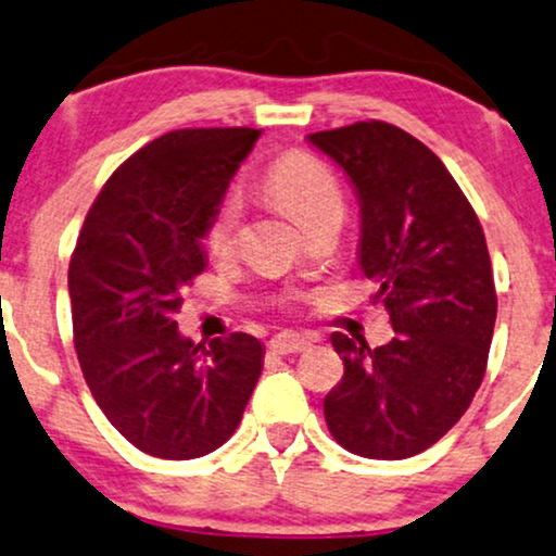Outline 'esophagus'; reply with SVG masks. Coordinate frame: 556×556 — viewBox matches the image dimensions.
Returning a JSON list of instances; mask_svg holds the SVG:
<instances>
[{
	"label": "esophagus",
	"instance_id": "1",
	"mask_svg": "<svg viewBox=\"0 0 556 556\" xmlns=\"http://www.w3.org/2000/svg\"><path fill=\"white\" fill-rule=\"evenodd\" d=\"M271 349L277 351V354H300V351L311 349V341H307L305 336L292 333V330H287V333L274 336V339H271Z\"/></svg>",
	"mask_w": 556,
	"mask_h": 556
}]
</instances>
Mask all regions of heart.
Returning <instances> with one entry per match:
<instances>
[{
  "mask_svg": "<svg viewBox=\"0 0 556 556\" xmlns=\"http://www.w3.org/2000/svg\"><path fill=\"white\" fill-rule=\"evenodd\" d=\"M264 189L302 228H311L315 220L330 213H341L343 207L341 185L333 168L307 151H287L271 161L264 174ZM241 215V197L228 192L205 228V249L210 254L217 258L233 254Z\"/></svg>",
  "mask_w": 556,
  "mask_h": 556,
  "instance_id": "1",
  "label": "heart"
}]
</instances>
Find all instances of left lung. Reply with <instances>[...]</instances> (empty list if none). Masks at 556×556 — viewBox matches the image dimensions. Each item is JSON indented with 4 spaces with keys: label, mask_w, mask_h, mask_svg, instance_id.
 <instances>
[{
    "label": "left lung",
    "mask_w": 556,
    "mask_h": 556,
    "mask_svg": "<svg viewBox=\"0 0 556 556\" xmlns=\"http://www.w3.org/2000/svg\"><path fill=\"white\" fill-rule=\"evenodd\" d=\"M307 140L356 189L359 266L397 333L377 349L330 336L343 377L323 400L328 431L351 454L407 459L465 416L482 384L497 315L482 226L441 159L395 125Z\"/></svg>",
    "instance_id": "left-lung-1"
}]
</instances>
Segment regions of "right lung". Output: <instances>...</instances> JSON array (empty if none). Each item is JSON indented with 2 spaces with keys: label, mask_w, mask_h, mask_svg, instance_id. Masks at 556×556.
<instances>
[{
  "label": "right lung",
  "mask_w": 556,
  "mask_h": 556,
  "mask_svg": "<svg viewBox=\"0 0 556 556\" xmlns=\"http://www.w3.org/2000/svg\"><path fill=\"white\" fill-rule=\"evenodd\" d=\"M262 130L185 128L104 181L68 264L74 346L97 405L140 452L197 459L241 424L264 367L249 333L194 343L174 313L205 271V228Z\"/></svg>",
  "instance_id": "obj_1"
}]
</instances>
